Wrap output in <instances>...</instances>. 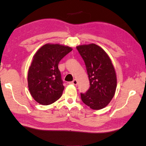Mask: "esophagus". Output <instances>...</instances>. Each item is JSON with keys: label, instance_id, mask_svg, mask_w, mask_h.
<instances>
[{"label": "esophagus", "instance_id": "1", "mask_svg": "<svg viewBox=\"0 0 146 146\" xmlns=\"http://www.w3.org/2000/svg\"><path fill=\"white\" fill-rule=\"evenodd\" d=\"M71 84H73V85H75V86H76V85H77V84H78V81H77V80H76V79H74L72 82H71Z\"/></svg>", "mask_w": 146, "mask_h": 146}]
</instances>
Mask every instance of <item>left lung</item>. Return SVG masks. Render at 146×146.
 <instances>
[{
    "instance_id": "8db88e82",
    "label": "left lung",
    "mask_w": 146,
    "mask_h": 146,
    "mask_svg": "<svg viewBox=\"0 0 146 146\" xmlns=\"http://www.w3.org/2000/svg\"><path fill=\"white\" fill-rule=\"evenodd\" d=\"M84 61L90 87L81 99L94 110H101L112 100L117 88V75L110 56L95 44L76 47Z\"/></svg>"
}]
</instances>
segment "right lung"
<instances>
[{
	"mask_svg": "<svg viewBox=\"0 0 146 146\" xmlns=\"http://www.w3.org/2000/svg\"><path fill=\"white\" fill-rule=\"evenodd\" d=\"M71 51L69 46L46 44L35 54L28 70V83L32 97L40 104H51L62 95L64 86L58 65Z\"/></svg>",
	"mask_w": 146,
	"mask_h": 146,
	"instance_id": "add662e5",
	"label": "right lung"
}]
</instances>
